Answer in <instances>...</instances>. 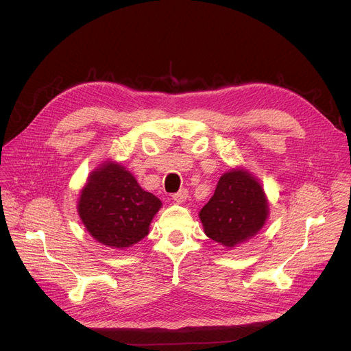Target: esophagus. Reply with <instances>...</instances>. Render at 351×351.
I'll return each instance as SVG.
<instances>
[{"label":"esophagus","instance_id":"1","mask_svg":"<svg viewBox=\"0 0 351 351\" xmlns=\"http://www.w3.org/2000/svg\"><path fill=\"white\" fill-rule=\"evenodd\" d=\"M188 191L186 189H180L179 192H176V193H173L172 195V199L175 200V202H178V204H182V202H185L186 199H188Z\"/></svg>","mask_w":351,"mask_h":351}]
</instances>
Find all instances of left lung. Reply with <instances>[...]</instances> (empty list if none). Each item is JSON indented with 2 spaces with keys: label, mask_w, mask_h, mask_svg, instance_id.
I'll use <instances>...</instances> for the list:
<instances>
[{
  "label": "left lung",
  "mask_w": 351,
  "mask_h": 351,
  "mask_svg": "<svg viewBox=\"0 0 351 351\" xmlns=\"http://www.w3.org/2000/svg\"><path fill=\"white\" fill-rule=\"evenodd\" d=\"M267 215L265 191L245 169H232L220 176L213 196L199 212L206 236L229 249L256 236Z\"/></svg>",
  "instance_id": "obj_1"
}]
</instances>
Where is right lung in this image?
<instances>
[{
    "instance_id": "1",
    "label": "right lung",
    "mask_w": 351,
    "mask_h": 351,
    "mask_svg": "<svg viewBox=\"0 0 351 351\" xmlns=\"http://www.w3.org/2000/svg\"><path fill=\"white\" fill-rule=\"evenodd\" d=\"M162 202L143 191L132 173L105 162L88 178L78 200L84 226L97 242L112 249L131 247L149 233Z\"/></svg>"
}]
</instances>
